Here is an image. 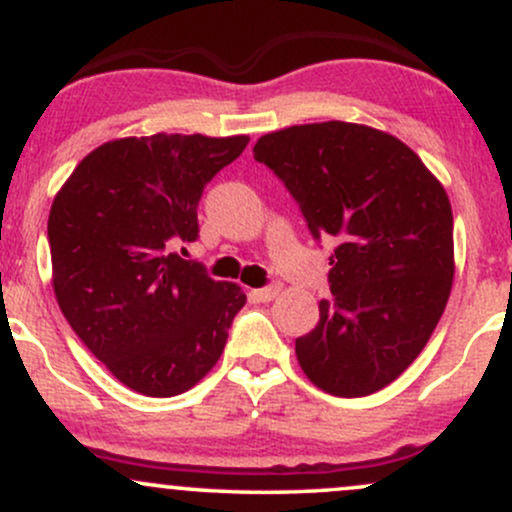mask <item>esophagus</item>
Here are the masks:
<instances>
[{
  "label": "esophagus",
  "mask_w": 512,
  "mask_h": 512,
  "mask_svg": "<svg viewBox=\"0 0 512 512\" xmlns=\"http://www.w3.org/2000/svg\"><path fill=\"white\" fill-rule=\"evenodd\" d=\"M279 293H281V286L279 284H269V286H264V289L252 291V296H255L260 303H269V301H274V298L279 296Z\"/></svg>",
  "instance_id": "esophagus-1"
}]
</instances>
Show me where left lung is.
Wrapping results in <instances>:
<instances>
[{
	"label": "left lung",
	"instance_id": "1",
	"mask_svg": "<svg viewBox=\"0 0 512 512\" xmlns=\"http://www.w3.org/2000/svg\"><path fill=\"white\" fill-rule=\"evenodd\" d=\"M332 240L320 322L296 339L303 373L337 397L399 378L436 330L452 289V209L443 185L392 134L351 122L296 125L252 149Z\"/></svg>",
	"mask_w": 512,
	"mask_h": 512
}]
</instances>
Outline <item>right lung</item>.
<instances>
[{
	"instance_id": "1",
	"label": "right lung",
	"mask_w": 512,
	"mask_h": 512,
	"mask_svg": "<svg viewBox=\"0 0 512 512\" xmlns=\"http://www.w3.org/2000/svg\"><path fill=\"white\" fill-rule=\"evenodd\" d=\"M248 137L154 134L91 151L52 202V286L76 337L146 397L190 390L223 354L245 305L231 281L170 252L199 238L204 187Z\"/></svg>"
}]
</instances>
